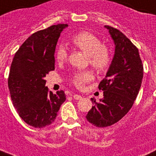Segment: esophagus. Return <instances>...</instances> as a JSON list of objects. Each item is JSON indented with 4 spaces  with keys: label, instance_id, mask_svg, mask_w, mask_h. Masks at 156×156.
Instances as JSON below:
<instances>
[{
    "label": "esophagus",
    "instance_id": "34e87169",
    "mask_svg": "<svg viewBox=\"0 0 156 156\" xmlns=\"http://www.w3.org/2000/svg\"><path fill=\"white\" fill-rule=\"evenodd\" d=\"M72 97H73L75 100H81L82 98H83V97H81L80 95H76V94L75 95H72Z\"/></svg>",
    "mask_w": 156,
    "mask_h": 156
}]
</instances>
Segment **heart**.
Listing matches in <instances>:
<instances>
[{
	"mask_svg": "<svg viewBox=\"0 0 156 156\" xmlns=\"http://www.w3.org/2000/svg\"><path fill=\"white\" fill-rule=\"evenodd\" d=\"M73 44L88 55L89 64L98 72L106 69L110 62L109 49L97 36L88 32H82L73 37ZM55 59L58 62H63L67 59V51L64 45H60L55 52ZM93 79V74L90 71H83L73 74L72 83L78 88H83L87 83Z\"/></svg>",
	"mask_w": 156,
	"mask_h": 156,
	"instance_id": "obj_1",
	"label": "heart"
}]
</instances>
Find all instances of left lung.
I'll return each instance as SVG.
<instances>
[{"mask_svg":"<svg viewBox=\"0 0 156 156\" xmlns=\"http://www.w3.org/2000/svg\"><path fill=\"white\" fill-rule=\"evenodd\" d=\"M105 28L114 41L115 55L105 78L99 84L104 97L100 102L91 98L94 105L86 115L87 120L98 128L113 125L130 110L143 78L138 49L120 31L110 26Z\"/></svg>","mask_w":156,"mask_h":156,"instance_id":"1","label":"left lung"}]
</instances>
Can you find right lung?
Here are the masks:
<instances>
[{
	"label": "right lung",
	"instance_id": "add662e5",
	"mask_svg": "<svg viewBox=\"0 0 156 156\" xmlns=\"http://www.w3.org/2000/svg\"><path fill=\"white\" fill-rule=\"evenodd\" d=\"M68 24H57L33 33L15 53L8 78L13 105L28 125L41 128L54 123L66 100L46 87L45 77L55 69V51L60 33Z\"/></svg>",
	"mask_w": 156,
	"mask_h": 156
}]
</instances>
